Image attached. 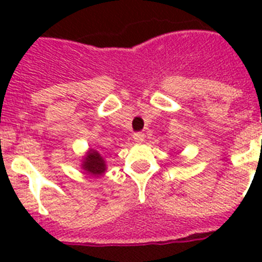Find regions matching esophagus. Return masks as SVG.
I'll list each match as a JSON object with an SVG mask.
<instances>
[{
    "mask_svg": "<svg viewBox=\"0 0 262 262\" xmlns=\"http://www.w3.org/2000/svg\"><path fill=\"white\" fill-rule=\"evenodd\" d=\"M144 138H145V136H144V134H143V133L134 134V142L139 143V144L144 142Z\"/></svg>",
    "mask_w": 262,
    "mask_h": 262,
    "instance_id": "1",
    "label": "esophagus"
}]
</instances>
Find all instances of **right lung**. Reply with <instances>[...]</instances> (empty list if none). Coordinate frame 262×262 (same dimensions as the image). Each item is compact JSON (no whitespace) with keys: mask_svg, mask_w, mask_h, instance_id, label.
<instances>
[{"mask_svg":"<svg viewBox=\"0 0 262 262\" xmlns=\"http://www.w3.org/2000/svg\"><path fill=\"white\" fill-rule=\"evenodd\" d=\"M81 166H82V169L88 174L96 176V177L103 174L106 170L105 160H103L102 155L99 154L98 151H96V149H89L86 156L82 160Z\"/></svg>","mask_w":262,"mask_h":262,"instance_id":"add662e5","label":"right lung"}]
</instances>
